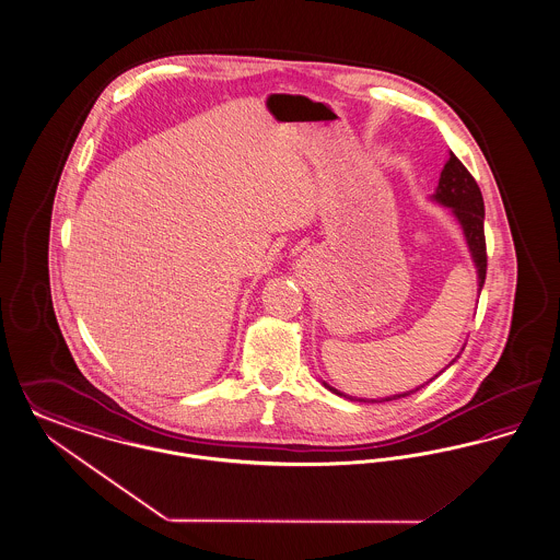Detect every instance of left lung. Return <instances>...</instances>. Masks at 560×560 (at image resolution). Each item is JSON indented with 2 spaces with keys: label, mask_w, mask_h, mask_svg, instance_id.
Masks as SVG:
<instances>
[{
  "label": "left lung",
  "mask_w": 560,
  "mask_h": 560,
  "mask_svg": "<svg viewBox=\"0 0 560 560\" xmlns=\"http://www.w3.org/2000/svg\"><path fill=\"white\" fill-rule=\"evenodd\" d=\"M430 198L453 212V217H455L457 223L462 225L463 235H465V242H467V248H469V254H471V260H474L476 270H478V291H482L483 281H486L483 198L478 182L474 179V175L465 170V165H463L462 161H459L455 154L448 153V161L444 163V170L441 172V179H439L436 192L432 194ZM457 358H459V355H457ZM457 358H455L448 366H453V364L457 362ZM446 368H443L439 374H443ZM439 374H436V376H439ZM436 376H434V378H436ZM434 378H430V381H434ZM323 385L327 386L330 393H335V395H339V397H346V399L353 401V397H348L346 393L332 388V386L327 385V383H323ZM422 386L411 388V390H406V393L390 395V397H385V399H381V401L401 399V397H407V395L420 390ZM360 401H366V399H360ZM372 401H378V399H372Z\"/></svg>",
  "instance_id": "left-lung-1"
}]
</instances>
